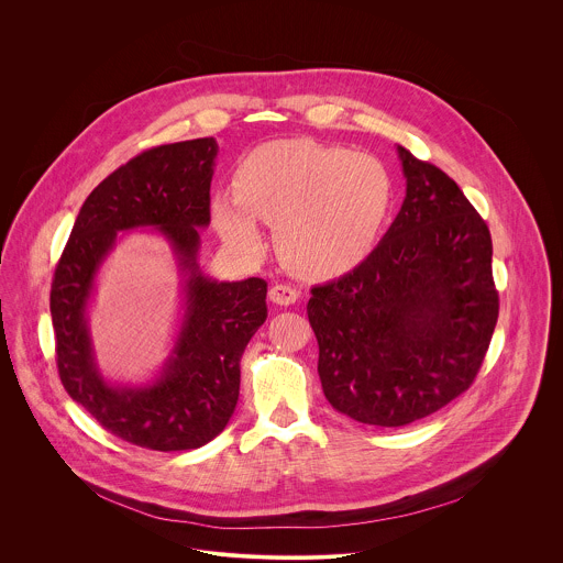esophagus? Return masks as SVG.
Masks as SVG:
<instances>
[{
	"mask_svg": "<svg viewBox=\"0 0 563 563\" xmlns=\"http://www.w3.org/2000/svg\"><path fill=\"white\" fill-rule=\"evenodd\" d=\"M268 299L277 306H292L299 299V290L292 286H286V284H275L268 290Z\"/></svg>",
	"mask_w": 563,
	"mask_h": 563,
	"instance_id": "esophagus-1",
	"label": "esophagus"
}]
</instances>
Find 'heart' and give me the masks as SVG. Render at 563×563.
I'll return each mask as SVG.
<instances>
[{"instance_id":"obj_1","label":"heart","mask_w":563,"mask_h":563,"mask_svg":"<svg viewBox=\"0 0 563 563\" xmlns=\"http://www.w3.org/2000/svg\"><path fill=\"white\" fill-rule=\"evenodd\" d=\"M393 195V175L373 154L308 139L273 141L242 158L234 195L212 197V223L244 255L264 249L257 219L273 223L282 257L299 275L333 277L371 253Z\"/></svg>"}]
</instances>
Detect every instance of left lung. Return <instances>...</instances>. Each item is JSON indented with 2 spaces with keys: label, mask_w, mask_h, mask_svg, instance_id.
I'll list each match as a JSON object with an SVG mask.
<instances>
[{
  "label": "left lung",
  "mask_w": 563,
  "mask_h": 563,
  "mask_svg": "<svg viewBox=\"0 0 563 563\" xmlns=\"http://www.w3.org/2000/svg\"><path fill=\"white\" fill-rule=\"evenodd\" d=\"M397 154L405 199L390 230L308 301L327 401L377 427L468 390L498 319L487 225L446 173L401 145Z\"/></svg>",
  "instance_id": "1"
}]
</instances>
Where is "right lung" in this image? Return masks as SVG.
Masks as SVG:
<instances>
[{"label": "right lung", "instance_id": "right-lung-1", "mask_svg": "<svg viewBox=\"0 0 563 563\" xmlns=\"http://www.w3.org/2000/svg\"><path fill=\"white\" fill-rule=\"evenodd\" d=\"M219 145L197 139L143 152L84 201L56 266L49 310L65 390L117 438L154 451L208 444L230 422L241 393V355L266 321V282H219L199 266L210 225ZM152 229L174 251L183 312L169 357L145 385L102 377L87 327L96 275L121 231Z\"/></svg>", "mask_w": 563, "mask_h": 563}]
</instances>
